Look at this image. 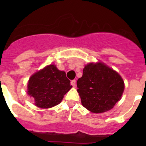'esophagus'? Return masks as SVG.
<instances>
[{"instance_id": "esophagus-1", "label": "esophagus", "mask_w": 146, "mask_h": 146, "mask_svg": "<svg viewBox=\"0 0 146 146\" xmlns=\"http://www.w3.org/2000/svg\"><path fill=\"white\" fill-rule=\"evenodd\" d=\"M71 84H72V86H73V87H75V86H76V80H73L71 81Z\"/></svg>"}]
</instances>
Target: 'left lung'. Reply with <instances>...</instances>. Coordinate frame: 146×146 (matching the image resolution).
Instances as JSON below:
<instances>
[{
	"mask_svg": "<svg viewBox=\"0 0 146 146\" xmlns=\"http://www.w3.org/2000/svg\"><path fill=\"white\" fill-rule=\"evenodd\" d=\"M77 86L82 106L94 113L111 110L124 90V82L119 74L102 62L85 66Z\"/></svg>",
	"mask_w": 146,
	"mask_h": 146,
	"instance_id": "left-lung-1",
	"label": "left lung"
}]
</instances>
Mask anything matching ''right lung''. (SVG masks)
I'll return each instance as SVG.
<instances>
[{"label": "right lung", "instance_id": "1", "mask_svg": "<svg viewBox=\"0 0 146 146\" xmlns=\"http://www.w3.org/2000/svg\"><path fill=\"white\" fill-rule=\"evenodd\" d=\"M72 87L65 72L50 64L30 77L27 93L33 98L36 106L47 109L60 104Z\"/></svg>", "mask_w": 146, "mask_h": 146}]
</instances>
